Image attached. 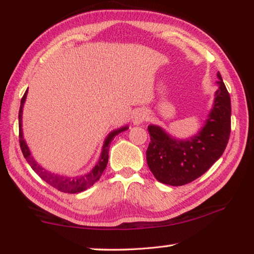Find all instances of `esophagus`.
<instances>
[{"instance_id": "obj_1", "label": "esophagus", "mask_w": 254, "mask_h": 254, "mask_svg": "<svg viewBox=\"0 0 254 254\" xmlns=\"http://www.w3.org/2000/svg\"><path fill=\"white\" fill-rule=\"evenodd\" d=\"M147 119V112H145L144 110H139L135 112V114L133 115V124H141L142 123L144 120Z\"/></svg>"}]
</instances>
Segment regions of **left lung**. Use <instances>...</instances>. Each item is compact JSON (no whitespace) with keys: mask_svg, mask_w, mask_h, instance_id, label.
<instances>
[{"mask_svg":"<svg viewBox=\"0 0 254 254\" xmlns=\"http://www.w3.org/2000/svg\"><path fill=\"white\" fill-rule=\"evenodd\" d=\"M218 89L205 126L196 135L179 140L158 126L148 127L147 162L162 184L183 186L205 174L224 152L231 133V98L217 72Z\"/></svg>","mask_w":254,"mask_h":254,"instance_id":"obj_1","label":"left lung"}]
</instances>
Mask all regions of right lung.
Masks as SVG:
<instances>
[{"label":"right lung","mask_w":254,"mask_h":254,"mask_svg":"<svg viewBox=\"0 0 254 254\" xmlns=\"http://www.w3.org/2000/svg\"><path fill=\"white\" fill-rule=\"evenodd\" d=\"M28 89L27 92L24 93V95L21 100V105L19 110V141H20V148L22 150V153L25 158V160L29 162V165L31 166V168L36 171V173L40 176L41 179H44L47 184H49L50 186L54 188L58 189V190L63 192H68V194H76V192L84 191L86 189L93 186L98 179L101 178L103 171L105 170L107 161H109V150H110V144L112 140L117 136L119 133L127 130V127H123L117 128V130L112 131L109 135L106 136L104 141V144H103L102 148V153L101 157L98 159V162L95 165V167L89 171V173L85 175H79V176H64V175H58L54 174L51 171L46 170L45 168L34 160L33 157L31 156V152H30L29 147L27 142H25L23 137V132H22V112H23V105L25 102V98H27Z\"/></svg>","instance_id":"right-lung-1"}]
</instances>
